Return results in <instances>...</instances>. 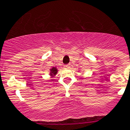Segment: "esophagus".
<instances>
[{
  "instance_id": "1",
  "label": "esophagus",
  "mask_w": 130,
  "mask_h": 130,
  "mask_svg": "<svg viewBox=\"0 0 130 130\" xmlns=\"http://www.w3.org/2000/svg\"><path fill=\"white\" fill-rule=\"evenodd\" d=\"M70 66L69 64L64 65V68H65V69H68V68H70Z\"/></svg>"
}]
</instances>
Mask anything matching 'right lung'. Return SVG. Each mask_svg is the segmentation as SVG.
<instances>
[{
  "label": "right lung",
  "instance_id": "obj_1",
  "mask_svg": "<svg viewBox=\"0 0 130 130\" xmlns=\"http://www.w3.org/2000/svg\"><path fill=\"white\" fill-rule=\"evenodd\" d=\"M58 72V70L56 67H53L52 68L50 69V75L52 77H54V76H55Z\"/></svg>",
  "mask_w": 130,
  "mask_h": 130
}]
</instances>
